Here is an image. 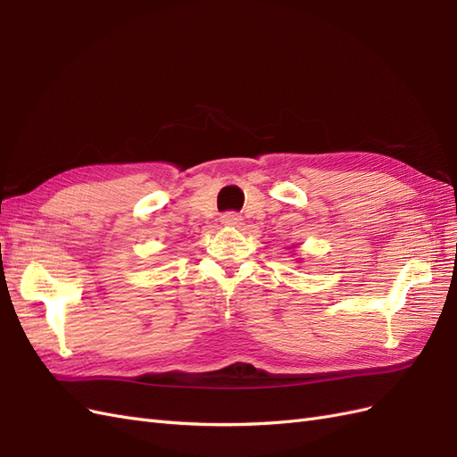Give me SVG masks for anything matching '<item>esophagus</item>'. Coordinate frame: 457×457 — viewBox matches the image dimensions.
Listing matches in <instances>:
<instances>
[{
	"label": "esophagus",
	"mask_w": 457,
	"mask_h": 457,
	"mask_svg": "<svg viewBox=\"0 0 457 457\" xmlns=\"http://www.w3.org/2000/svg\"><path fill=\"white\" fill-rule=\"evenodd\" d=\"M220 223L227 225V227H238L242 223V217L238 213H234V212H227V213L220 215Z\"/></svg>",
	"instance_id": "1"
}]
</instances>
